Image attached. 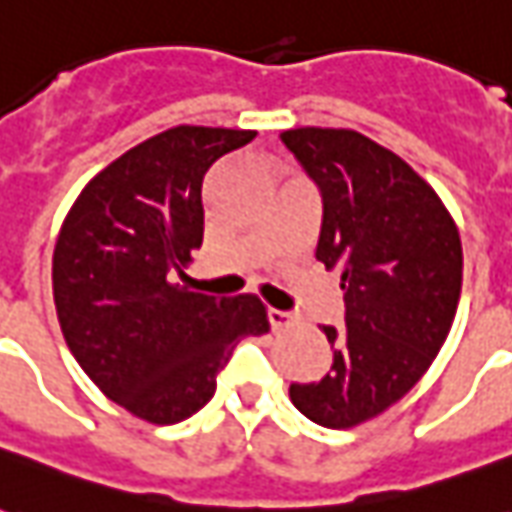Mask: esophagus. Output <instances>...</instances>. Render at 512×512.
Returning a JSON list of instances; mask_svg holds the SVG:
<instances>
[{
	"instance_id": "1",
	"label": "esophagus",
	"mask_w": 512,
	"mask_h": 512,
	"mask_svg": "<svg viewBox=\"0 0 512 512\" xmlns=\"http://www.w3.org/2000/svg\"><path fill=\"white\" fill-rule=\"evenodd\" d=\"M268 321H271V329H274V332H282V329H290V326H293V315L282 310H268Z\"/></svg>"
}]
</instances>
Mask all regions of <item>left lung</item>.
I'll return each instance as SVG.
<instances>
[{
    "label": "left lung",
    "instance_id": "1",
    "mask_svg": "<svg viewBox=\"0 0 512 512\" xmlns=\"http://www.w3.org/2000/svg\"><path fill=\"white\" fill-rule=\"evenodd\" d=\"M279 139L321 191L315 257L340 271L345 329L323 326L329 373L290 384L323 428H354L397 403L450 334L463 279L458 227L439 194L392 150L351 128H290Z\"/></svg>",
    "mask_w": 512,
    "mask_h": 512
}]
</instances>
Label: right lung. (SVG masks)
I'll use <instances>...</instances> for the list:
<instances>
[{
	"label": "right lung",
	"instance_id": "1",
	"mask_svg": "<svg viewBox=\"0 0 512 512\" xmlns=\"http://www.w3.org/2000/svg\"><path fill=\"white\" fill-rule=\"evenodd\" d=\"M257 131L178 126L98 172L62 222L51 282L65 343L95 386L153 425L197 414L238 340L268 332L257 296L191 293L205 172Z\"/></svg>",
	"mask_w": 512,
	"mask_h": 512
}]
</instances>
